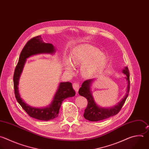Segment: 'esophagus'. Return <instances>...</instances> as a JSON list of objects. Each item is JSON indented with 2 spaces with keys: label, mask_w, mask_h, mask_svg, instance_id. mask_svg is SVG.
<instances>
[{
  "label": "esophagus",
  "mask_w": 149,
  "mask_h": 149,
  "mask_svg": "<svg viewBox=\"0 0 149 149\" xmlns=\"http://www.w3.org/2000/svg\"><path fill=\"white\" fill-rule=\"evenodd\" d=\"M72 86H73V88L74 89V90L76 91V92L77 93L78 90H79V84L78 82H74L72 85Z\"/></svg>",
  "instance_id": "34e87169"
}]
</instances>
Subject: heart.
<instances>
[{"mask_svg":"<svg viewBox=\"0 0 149 149\" xmlns=\"http://www.w3.org/2000/svg\"><path fill=\"white\" fill-rule=\"evenodd\" d=\"M107 56L102 52L93 46L88 44L81 45L75 49L71 55V63L68 60L65 68L69 72H72L74 66H81L82 75L89 78L101 72L107 64Z\"/></svg>","mask_w":149,"mask_h":149,"instance_id":"b5f03b06","label":"heart"}]
</instances>
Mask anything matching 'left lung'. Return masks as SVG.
Wrapping results in <instances>:
<instances>
[{
  "label": "left lung",
  "instance_id": "obj_1",
  "mask_svg": "<svg viewBox=\"0 0 149 149\" xmlns=\"http://www.w3.org/2000/svg\"><path fill=\"white\" fill-rule=\"evenodd\" d=\"M122 72L126 75V79L127 84L126 93L121 101L112 108H101L95 103L91 90V86L92 82L94 81L93 79L86 80L82 83L81 87L79 89L78 93L81 96L86 98L88 100V104L84 113V117L86 120L92 122L100 121L113 116L119 112L126 100L130 90L129 71L127 67H126L122 70Z\"/></svg>",
  "mask_w": 149,
  "mask_h": 149
}]
</instances>
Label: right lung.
<instances>
[{
  "label": "right lung",
  "instance_id": "1",
  "mask_svg": "<svg viewBox=\"0 0 149 149\" xmlns=\"http://www.w3.org/2000/svg\"><path fill=\"white\" fill-rule=\"evenodd\" d=\"M54 52H56V49L53 45L50 43L44 42L41 36L32 38L28 41L23 47L14 72L13 84L17 101L30 117L38 120L47 121L57 118L58 116L60 108L63 101L65 99L72 97L75 95L72 84L66 82L60 84L51 104L46 108H38L30 107L26 104L20 97L18 89L19 81L26 59L37 54H53Z\"/></svg>",
  "mask_w": 149,
  "mask_h": 149
}]
</instances>
